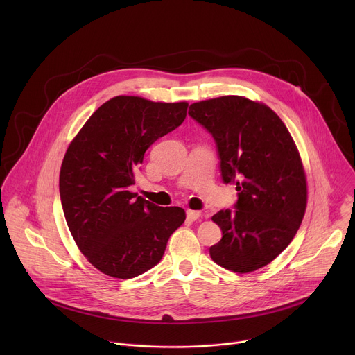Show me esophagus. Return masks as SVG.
Returning <instances> with one entry per match:
<instances>
[{"instance_id": "esophagus-1", "label": "esophagus", "mask_w": 355, "mask_h": 355, "mask_svg": "<svg viewBox=\"0 0 355 355\" xmlns=\"http://www.w3.org/2000/svg\"><path fill=\"white\" fill-rule=\"evenodd\" d=\"M199 218H200V214H199L198 211H191V209L187 211V219H188L189 222H195V220H198Z\"/></svg>"}]
</instances>
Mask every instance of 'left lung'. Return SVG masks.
I'll use <instances>...</instances> for the list:
<instances>
[{"label":"left lung","instance_id":"left-lung-1","mask_svg":"<svg viewBox=\"0 0 355 355\" xmlns=\"http://www.w3.org/2000/svg\"><path fill=\"white\" fill-rule=\"evenodd\" d=\"M188 115L214 137L225 184H236L234 209L212 216L222 239L209 248L220 267L256 271L288 247L306 209L308 189L297 148L267 105L227 95L200 101Z\"/></svg>","mask_w":355,"mask_h":355}]
</instances>
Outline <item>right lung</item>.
<instances>
[{"instance_id":"1","label":"right lung","mask_w":355,"mask_h":355,"mask_svg":"<svg viewBox=\"0 0 355 355\" xmlns=\"http://www.w3.org/2000/svg\"><path fill=\"white\" fill-rule=\"evenodd\" d=\"M187 103L119 95L101 105L70 143L60 170L67 226L87 260L114 278H135L160 263L182 208H162L129 191L146 150L177 129Z\"/></svg>"}]
</instances>
